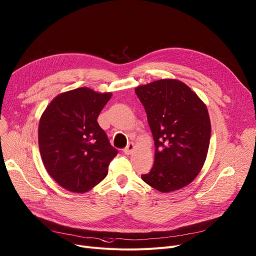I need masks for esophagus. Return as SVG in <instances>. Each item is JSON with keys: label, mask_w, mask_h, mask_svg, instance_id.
Wrapping results in <instances>:
<instances>
[{"label": "esophagus", "mask_w": 256, "mask_h": 256, "mask_svg": "<svg viewBox=\"0 0 256 256\" xmlns=\"http://www.w3.org/2000/svg\"><path fill=\"white\" fill-rule=\"evenodd\" d=\"M134 150H135V144L134 143H128V146L124 150V152L126 154H130L132 152H134Z\"/></svg>", "instance_id": "esophagus-1"}]
</instances>
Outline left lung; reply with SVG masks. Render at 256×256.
Returning a JSON list of instances; mask_svg holds the SVG:
<instances>
[{"instance_id": "obj_1", "label": "left lung", "mask_w": 256, "mask_h": 256, "mask_svg": "<svg viewBox=\"0 0 256 256\" xmlns=\"http://www.w3.org/2000/svg\"><path fill=\"white\" fill-rule=\"evenodd\" d=\"M148 114L154 141V162L142 180L160 192L192 183L209 148L211 124L206 104L178 80H159L135 88Z\"/></svg>"}]
</instances>
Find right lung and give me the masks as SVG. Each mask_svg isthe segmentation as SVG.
<instances>
[{
  "instance_id": "obj_1",
  "label": "right lung",
  "mask_w": 256,
  "mask_h": 256,
  "mask_svg": "<svg viewBox=\"0 0 256 256\" xmlns=\"http://www.w3.org/2000/svg\"><path fill=\"white\" fill-rule=\"evenodd\" d=\"M112 93L78 88L58 94L38 124L40 157L48 174L64 190L84 194L108 174L117 154L97 118Z\"/></svg>"
}]
</instances>
